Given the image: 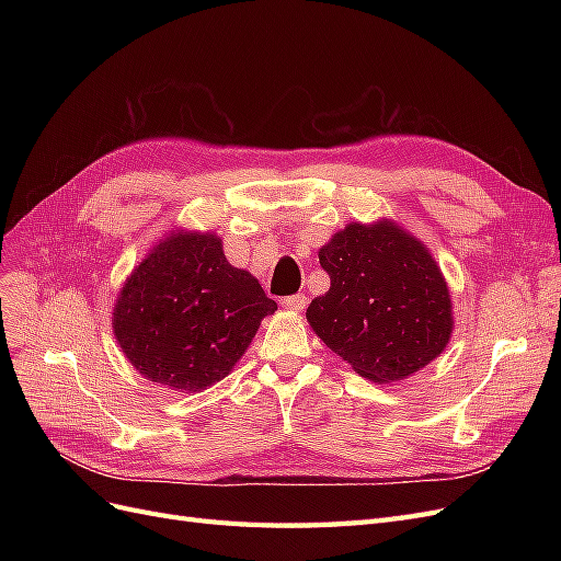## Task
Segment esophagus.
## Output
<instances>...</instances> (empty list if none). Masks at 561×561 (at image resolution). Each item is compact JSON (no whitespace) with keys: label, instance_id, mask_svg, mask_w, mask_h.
Returning <instances> with one entry per match:
<instances>
[{"label":"esophagus","instance_id":"obj_1","mask_svg":"<svg viewBox=\"0 0 561 561\" xmlns=\"http://www.w3.org/2000/svg\"><path fill=\"white\" fill-rule=\"evenodd\" d=\"M280 304H283V309H287V311H304V309H307L309 299L304 295H293V297H283Z\"/></svg>","mask_w":561,"mask_h":561}]
</instances>
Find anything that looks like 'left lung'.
I'll return each mask as SVG.
<instances>
[{
	"mask_svg": "<svg viewBox=\"0 0 561 561\" xmlns=\"http://www.w3.org/2000/svg\"><path fill=\"white\" fill-rule=\"evenodd\" d=\"M330 290L307 320L360 377L390 383L412 377L445 351L451 295L428 248L390 219L353 222L318 252Z\"/></svg>",
	"mask_w": 561,
	"mask_h": 561,
	"instance_id": "obj_1",
	"label": "left lung"
}]
</instances>
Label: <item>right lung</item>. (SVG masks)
<instances>
[{
	"mask_svg": "<svg viewBox=\"0 0 561 561\" xmlns=\"http://www.w3.org/2000/svg\"><path fill=\"white\" fill-rule=\"evenodd\" d=\"M276 309L257 278L227 262L222 239L182 229L133 268L112 328L145 379L201 393L229 375Z\"/></svg>",
	"mask_w": 561,
	"mask_h": 561,
	"instance_id": "obj_1",
	"label": "right lung"
}]
</instances>
